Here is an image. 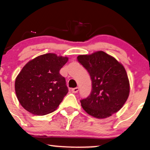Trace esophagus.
Masks as SVG:
<instances>
[{"label": "esophagus", "instance_id": "esophagus-1", "mask_svg": "<svg viewBox=\"0 0 150 150\" xmlns=\"http://www.w3.org/2000/svg\"><path fill=\"white\" fill-rule=\"evenodd\" d=\"M71 91L73 93H77L79 91V87H75V88H73L71 89Z\"/></svg>", "mask_w": 150, "mask_h": 150}]
</instances>
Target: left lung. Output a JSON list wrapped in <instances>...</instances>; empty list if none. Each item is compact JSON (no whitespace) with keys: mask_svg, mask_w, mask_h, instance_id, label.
<instances>
[{"mask_svg":"<svg viewBox=\"0 0 150 150\" xmlns=\"http://www.w3.org/2000/svg\"><path fill=\"white\" fill-rule=\"evenodd\" d=\"M77 61L87 70L92 91L80 100L83 109L97 118H106L118 112L128 99L130 84L123 65L104 51L80 55Z\"/></svg>","mask_w":150,"mask_h":150,"instance_id":"8db88e82","label":"left lung"}]
</instances>
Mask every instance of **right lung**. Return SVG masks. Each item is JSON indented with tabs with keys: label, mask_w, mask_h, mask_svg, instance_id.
<instances>
[{
	"label": "right lung",
	"mask_w": 150,
	"mask_h": 150,
	"mask_svg": "<svg viewBox=\"0 0 150 150\" xmlns=\"http://www.w3.org/2000/svg\"><path fill=\"white\" fill-rule=\"evenodd\" d=\"M68 58L46 53L34 58L17 76L15 93L27 111L44 116L57 108L68 92L65 79L60 74Z\"/></svg>",
	"instance_id": "obj_1"
}]
</instances>
